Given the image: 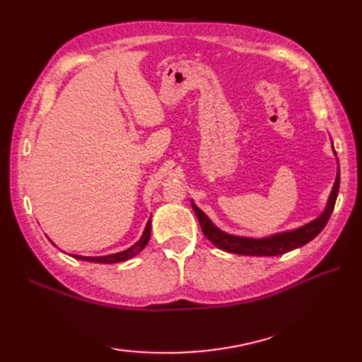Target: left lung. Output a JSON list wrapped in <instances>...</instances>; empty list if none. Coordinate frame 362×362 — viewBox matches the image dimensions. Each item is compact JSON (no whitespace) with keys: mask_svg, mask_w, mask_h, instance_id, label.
Listing matches in <instances>:
<instances>
[{"mask_svg":"<svg viewBox=\"0 0 362 362\" xmlns=\"http://www.w3.org/2000/svg\"><path fill=\"white\" fill-rule=\"evenodd\" d=\"M339 180H341L339 168H337V177H336L332 193H329L325 211L322 213L317 219H314L308 222V224H305L296 230H291V232H283V233H276L266 238H258V240L257 238L235 236V235H228L226 232H222V230H219L213 224V222L209 219V216H206L201 209H197V205L193 201H191V205H193V210L199 219V224L202 227L204 235L209 238L216 247L226 252L238 253V255L275 257V255H283V253L291 252L297 247H302V245L314 240V238L324 230L329 216H332L333 213L337 193H339Z\"/></svg>","mask_w":362,"mask_h":362,"instance_id":"1","label":"left lung"}]
</instances>
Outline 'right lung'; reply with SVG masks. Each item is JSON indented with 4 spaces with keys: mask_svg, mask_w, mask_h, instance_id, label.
<instances>
[{
    "mask_svg": "<svg viewBox=\"0 0 362 362\" xmlns=\"http://www.w3.org/2000/svg\"><path fill=\"white\" fill-rule=\"evenodd\" d=\"M151 238V219L146 224L144 232L140 238V241L135 243L132 247H129L127 250H122L118 253H112V255H105V257H81V255H73L76 259H82V261H90V263H103V264H112V263H119V261H126L130 259L132 257H135L136 253H140L146 244H148Z\"/></svg>",
    "mask_w": 362,
    "mask_h": 362,
    "instance_id": "right-lung-1",
    "label": "right lung"
}]
</instances>
